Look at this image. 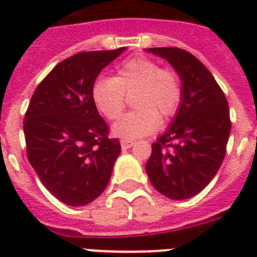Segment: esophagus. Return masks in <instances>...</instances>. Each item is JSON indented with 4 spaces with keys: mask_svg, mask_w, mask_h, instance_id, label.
I'll return each instance as SVG.
<instances>
[{
    "mask_svg": "<svg viewBox=\"0 0 257 257\" xmlns=\"http://www.w3.org/2000/svg\"><path fill=\"white\" fill-rule=\"evenodd\" d=\"M133 144H135V143H133L132 140H125V139L121 140V148L122 149H129Z\"/></svg>",
    "mask_w": 257,
    "mask_h": 257,
    "instance_id": "34e87169",
    "label": "esophagus"
}]
</instances>
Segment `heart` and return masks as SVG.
Returning a JSON list of instances; mask_svg holds the SVG:
<instances>
[{"mask_svg":"<svg viewBox=\"0 0 257 257\" xmlns=\"http://www.w3.org/2000/svg\"><path fill=\"white\" fill-rule=\"evenodd\" d=\"M133 112L126 113L113 125L114 136L136 140L152 135L161 120L177 113L183 100V86L175 70L163 68L148 57H133L124 61L110 77L94 81L90 96L96 109L106 120H117L125 108L126 97L132 96Z\"/></svg>","mask_w":257,"mask_h":257,"instance_id":"1","label":"heart"}]
</instances>
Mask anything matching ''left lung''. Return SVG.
<instances>
[{
  "label": "left lung",
  "mask_w": 257,
  "mask_h": 257,
  "mask_svg": "<svg viewBox=\"0 0 257 257\" xmlns=\"http://www.w3.org/2000/svg\"><path fill=\"white\" fill-rule=\"evenodd\" d=\"M179 73L183 100L168 131L152 144L145 171L161 195L185 200L219 171L231 133L225 94L203 62L179 48H149Z\"/></svg>",
  "instance_id": "8db88e82"
}]
</instances>
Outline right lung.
<instances>
[{"label": "right lung", "instance_id": "obj_1", "mask_svg": "<svg viewBox=\"0 0 257 257\" xmlns=\"http://www.w3.org/2000/svg\"><path fill=\"white\" fill-rule=\"evenodd\" d=\"M125 48L82 52L54 66L36 88L24 118L26 155L52 195L72 207L104 192L121 152L90 96L97 76Z\"/></svg>", "mask_w": 257, "mask_h": 257}]
</instances>
